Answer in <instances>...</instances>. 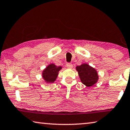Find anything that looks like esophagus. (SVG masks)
<instances>
[{
    "label": "esophagus",
    "mask_w": 130,
    "mask_h": 130,
    "mask_svg": "<svg viewBox=\"0 0 130 130\" xmlns=\"http://www.w3.org/2000/svg\"><path fill=\"white\" fill-rule=\"evenodd\" d=\"M67 65V67L68 68L72 69L73 68V65L71 63H67V65Z\"/></svg>",
    "instance_id": "1"
}]
</instances>
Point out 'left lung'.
Masks as SVG:
<instances>
[{
  "label": "left lung",
  "instance_id": "left-lung-1",
  "mask_svg": "<svg viewBox=\"0 0 130 130\" xmlns=\"http://www.w3.org/2000/svg\"><path fill=\"white\" fill-rule=\"evenodd\" d=\"M76 71L82 83L87 87H91L98 82V75L95 69L87 63H83L76 67Z\"/></svg>",
  "mask_w": 130,
  "mask_h": 130
}]
</instances>
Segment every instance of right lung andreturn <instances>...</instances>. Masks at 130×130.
I'll return each instance as SVG.
<instances>
[{
  "label": "right lung",
  "instance_id": "right-lung-1",
  "mask_svg": "<svg viewBox=\"0 0 130 130\" xmlns=\"http://www.w3.org/2000/svg\"><path fill=\"white\" fill-rule=\"evenodd\" d=\"M62 69V67H57L54 63H51L43 70L42 77L47 83H52L55 81L59 71Z\"/></svg>",
  "mask_w": 130,
  "mask_h": 130
}]
</instances>
